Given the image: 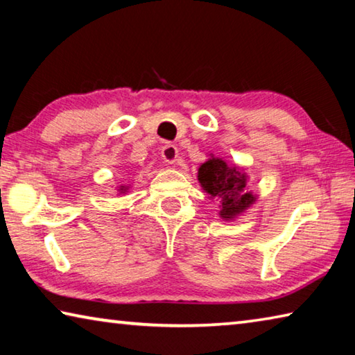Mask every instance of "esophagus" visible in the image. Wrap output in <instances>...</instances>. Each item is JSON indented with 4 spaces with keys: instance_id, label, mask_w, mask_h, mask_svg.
Here are the masks:
<instances>
[{
    "instance_id": "esophagus-1",
    "label": "esophagus",
    "mask_w": 355,
    "mask_h": 355,
    "mask_svg": "<svg viewBox=\"0 0 355 355\" xmlns=\"http://www.w3.org/2000/svg\"><path fill=\"white\" fill-rule=\"evenodd\" d=\"M161 156H163V159L166 161V163L169 164H173L178 158V148L175 146H164L163 147V152H161Z\"/></svg>"
}]
</instances>
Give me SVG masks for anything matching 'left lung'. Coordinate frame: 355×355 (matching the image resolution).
Wrapping results in <instances>:
<instances>
[{
    "label": "left lung",
    "instance_id": "1",
    "mask_svg": "<svg viewBox=\"0 0 355 355\" xmlns=\"http://www.w3.org/2000/svg\"><path fill=\"white\" fill-rule=\"evenodd\" d=\"M197 180L209 200L219 202V218L233 222L254 207L258 196L250 191L244 167L228 164L213 153L197 171Z\"/></svg>",
    "mask_w": 355,
    "mask_h": 355
}]
</instances>
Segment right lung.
Wrapping results in <instances>:
<instances>
[{
  "label": "right lung",
  "mask_w": 355,
  "mask_h": 355,
  "mask_svg": "<svg viewBox=\"0 0 355 355\" xmlns=\"http://www.w3.org/2000/svg\"><path fill=\"white\" fill-rule=\"evenodd\" d=\"M116 191H117V196L122 197L130 191V184H119V186H116Z\"/></svg>",
  "instance_id": "right-lung-1"
}]
</instances>
